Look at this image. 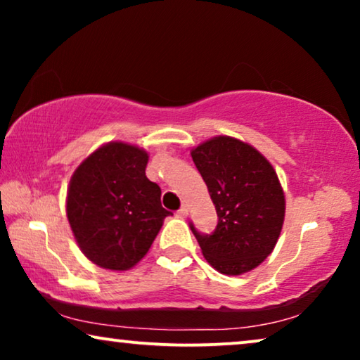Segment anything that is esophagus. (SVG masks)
Wrapping results in <instances>:
<instances>
[{
  "label": "esophagus",
  "mask_w": 360,
  "mask_h": 360,
  "mask_svg": "<svg viewBox=\"0 0 360 360\" xmlns=\"http://www.w3.org/2000/svg\"><path fill=\"white\" fill-rule=\"evenodd\" d=\"M176 216H180V218H186V216H188V206L186 205L181 206V208L176 211Z\"/></svg>",
  "instance_id": "obj_1"
}]
</instances>
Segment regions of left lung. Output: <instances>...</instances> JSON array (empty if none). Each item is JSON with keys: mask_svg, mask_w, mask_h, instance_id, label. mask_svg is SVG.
I'll list each match as a JSON object with an SVG mask.
<instances>
[{"mask_svg": "<svg viewBox=\"0 0 360 360\" xmlns=\"http://www.w3.org/2000/svg\"><path fill=\"white\" fill-rule=\"evenodd\" d=\"M196 169L218 213L213 234L190 224L211 267L243 275L272 254L285 219V193L277 172L248 142L216 136L191 149Z\"/></svg>", "mask_w": 360, "mask_h": 360, "instance_id": "left-lung-1", "label": "left lung"}]
</instances>
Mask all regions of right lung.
I'll use <instances>...</instances> for the list:
<instances>
[{
  "label": "right lung",
  "instance_id": "1",
  "mask_svg": "<svg viewBox=\"0 0 360 360\" xmlns=\"http://www.w3.org/2000/svg\"><path fill=\"white\" fill-rule=\"evenodd\" d=\"M147 162L141 147L111 141L73 172L67 218L78 248L98 267H134L172 214L162 208L160 186L146 176Z\"/></svg>",
  "mask_w": 360,
  "mask_h": 360
}]
</instances>
